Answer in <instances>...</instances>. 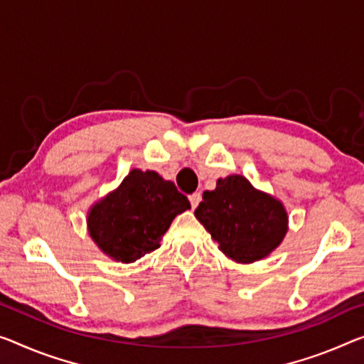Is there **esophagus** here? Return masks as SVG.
Wrapping results in <instances>:
<instances>
[{
    "instance_id": "obj_1",
    "label": "esophagus",
    "mask_w": 364,
    "mask_h": 364,
    "mask_svg": "<svg viewBox=\"0 0 364 364\" xmlns=\"http://www.w3.org/2000/svg\"><path fill=\"white\" fill-rule=\"evenodd\" d=\"M188 200H190V205H192V208H197L198 203L201 201V195H200V192H195V193L190 195Z\"/></svg>"
}]
</instances>
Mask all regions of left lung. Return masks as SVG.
I'll use <instances>...</instances> for the list:
<instances>
[{"mask_svg": "<svg viewBox=\"0 0 364 364\" xmlns=\"http://www.w3.org/2000/svg\"><path fill=\"white\" fill-rule=\"evenodd\" d=\"M195 216L218 249L237 264L265 259L288 232V213L282 201L239 174L218 178L215 190L203 192Z\"/></svg>", "mask_w": 364, "mask_h": 364, "instance_id": "1", "label": "left lung"}]
</instances>
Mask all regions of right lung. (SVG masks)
Returning <instances> with one entry per match:
<instances>
[{
  "label": "right lung",
  "mask_w": 364,
  "mask_h": 364,
  "mask_svg": "<svg viewBox=\"0 0 364 364\" xmlns=\"http://www.w3.org/2000/svg\"><path fill=\"white\" fill-rule=\"evenodd\" d=\"M190 201L158 172L132 169L115 190L87 211V232L94 244L122 264H132L161 245L177 215Z\"/></svg>",
  "instance_id": "obj_1"
}]
</instances>
